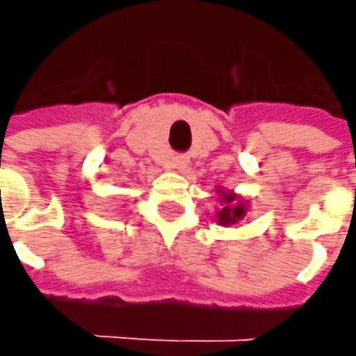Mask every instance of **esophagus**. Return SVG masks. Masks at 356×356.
Wrapping results in <instances>:
<instances>
[{
    "mask_svg": "<svg viewBox=\"0 0 356 356\" xmlns=\"http://www.w3.org/2000/svg\"><path fill=\"white\" fill-rule=\"evenodd\" d=\"M170 164L174 168H178V170H184L186 166H188V156H184V154H174V156H170Z\"/></svg>",
    "mask_w": 356,
    "mask_h": 356,
    "instance_id": "obj_1",
    "label": "esophagus"
}]
</instances>
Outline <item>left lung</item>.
<instances>
[{
    "label": "left lung",
    "mask_w": 356,
    "mask_h": 356,
    "mask_svg": "<svg viewBox=\"0 0 356 356\" xmlns=\"http://www.w3.org/2000/svg\"><path fill=\"white\" fill-rule=\"evenodd\" d=\"M220 200H222V208L216 212V218H218V224L222 226H234L238 224L239 220L245 216L248 208H245V202L239 200L234 192H226L220 188Z\"/></svg>",
    "instance_id": "8db88e82"
}]
</instances>
